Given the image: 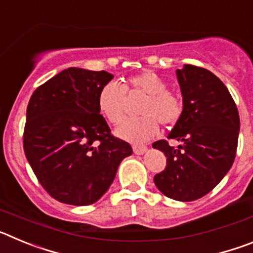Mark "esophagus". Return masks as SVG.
<instances>
[{"mask_svg":"<svg viewBox=\"0 0 253 253\" xmlns=\"http://www.w3.org/2000/svg\"><path fill=\"white\" fill-rule=\"evenodd\" d=\"M133 151L135 154H143L147 152L146 146H133Z\"/></svg>","mask_w":253,"mask_h":253,"instance_id":"obj_1","label":"esophagus"}]
</instances>
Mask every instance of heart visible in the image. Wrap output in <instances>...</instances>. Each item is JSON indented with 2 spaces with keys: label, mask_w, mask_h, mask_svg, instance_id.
Masks as SVG:
<instances>
[{
  "label": "heart",
  "mask_w": 253,
  "mask_h": 253,
  "mask_svg": "<svg viewBox=\"0 0 253 253\" xmlns=\"http://www.w3.org/2000/svg\"><path fill=\"white\" fill-rule=\"evenodd\" d=\"M169 84L157 73L146 71L128 80L122 87L115 82H107L100 88L97 106L102 115L113 124L122 120L126 105V92L140 91L146 93L139 118H126L115 129L116 137L131 143L151 139L158 131V122L171 125L180 119L182 102L176 93L167 90Z\"/></svg>",
  "instance_id": "heart-1"
}]
</instances>
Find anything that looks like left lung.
<instances>
[{
    "instance_id": "obj_1",
    "label": "left lung",
    "mask_w": 253,
    "mask_h": 253,
    "mask_svg": "<svg viewBox=\"0 0 253 253\" xmlns=\"http://www.w3.org/2000/svg\"><path fill=\"white\" fill-rule=\"evenodd\" d=\"M182 113L165 139L152 147L167 157L165 171L154 176L163 195L194 202L210 193L231 169L236 157L240 115L231 93L214 73L185 64L176 71Z\"/></svg>"
}]
</instances>
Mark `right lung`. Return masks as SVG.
<instances>
[{
    "mask_svg": "<svg viewBox=\"0 0 253 253\" xmlns=\"http://www.w3.org/2000/svg\"><path fill=\"white\" fill-rule=\"evenodd\" d=\"M113 75L71 67L39 86L26 109L24 151L42 186L64 204L96 203L130 144L113 137L97 95Z\"/></svg>",
    "mask_w": 253,
    "mask_h": 253,
    "instance_id": "add662e5",
    "label": "right lung"
}]
</instances>
